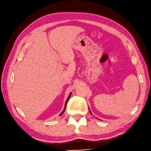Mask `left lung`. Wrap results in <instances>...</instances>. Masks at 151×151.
Wrapping results in <instances>:
<instances>
[{
    "mask_svg": "<svg viewBox=\"0 0 151 151\" xmlns=\"http://www.w3.org/2000/svg\"><path fill=\"white\" fill-rule=\"evenodd\" d=\"M89 111H90V113H91V114H92V113H91V111H90V109H89ZM99 120H100V119H99Z\"/></svg>",
    "mask_w": 151,
    "mask_h": 151,
    "instance_id": "obj_1",
    "label": "left lung"
}]
</instances>
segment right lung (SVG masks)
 I'll list each match as a JSON object with an SVG mask.
<instances>
[{"label": "right lung", "mask_w": 151, "mask_h": 151, "mask_svg": "<svg viewBox=\"0 0 151 151\" xmlns=\"http://www.w3.org/2000/svg\"><path fill=\"white\" fill-rule=\"evenodd\" d=\"M71 93H70L69 94V95H68V98H67V101H66V102H65V108H64V109H63V111L61 112V114H60V115L61 116L62 114H63V113H64V111H65V109H66V106H67V102H68V101L69 100V98H70V95H71Z\"/></svg>", "instance_id": "1"}]
</instances>
